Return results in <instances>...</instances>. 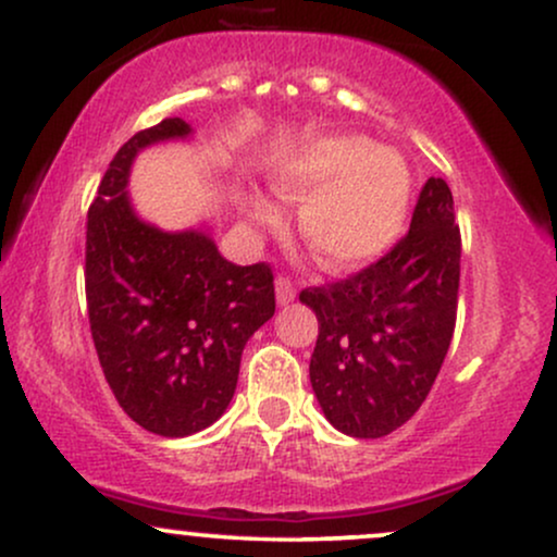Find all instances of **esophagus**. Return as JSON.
<instances>
[{
    "label": "esophagus",
    "instance_id": "1",
    "mask_svg": "<svg viewBox=\"0 0 557 557\" xmlns=\"http://www.w3.org/2000/svg\"><path fill=\"white\" fill-rule=\"evenodd\" d=\"M274 293H277V304L280 306L296 300V285H293L290 277H285V274H280V277L274 280Z\"/></svg>",
    "mask_w": 557,
    "mask_h": 557
}]
</instances>
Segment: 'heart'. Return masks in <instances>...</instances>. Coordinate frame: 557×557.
Wrapping results in <instances>:
<instances>
[{"label": "heart", "mask_w": 557, "mask_h": 557, "mask_svg": "<svg viewBox=\"0 0 557 557\" xmlns=\"http://www.w3.org/2000/svg\"><path fill=\"white\" fill-rule=\"evenodd\" d=\"M274 189L300 207V236L330 270H355L379 259L405 227L412 176L405 158L379 150L371 139L334 134L306 145L287 160ZM246 212L274 227L280 212L270 199L249 194Z\"/></svg>", "instance_id": "obj_1"}]
</instances>
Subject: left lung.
Instances as JSON below:
<instances>
[{
	"instance_id": "left-lung-1",
	"label": "left lung",
	"mask_w": 557,
	"mask_h": 557,
	"mask_svg": "<svg viewBox=\"0 0 557 557\" xmlns=\"http://www.w3.org/2000/svg\"><path fill=\"white\" fill-rule=\"evenodd\" d=\"M459 259L451 189L428 178L392 251L350 277L300 290L319 319L311 386L337 431L381 438L420 410L454 337Z\"/></svg>"
}]
</instances>
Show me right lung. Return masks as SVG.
Masks as SVG:
<instances>
[{
    "mask_svg": "<svg viewBox=\"0 0 557 557\" xmlns=\"http://www.w3.org/2000/svg\"><path fill=\"white\" fill-rule=\"evenodd\" d=\"M189 134L173 116L119 147L85 236L87 317L103 376L134 423L165 438L202 431L225 412L240 352L274 317L270 264H233L205 231L165 233L129 205L137 152Z\"/></svg>",
    "mask_w": 557,
    "mask_h": 557,
    "instance_id": "obj_1",
    "label": "right lung"
}]
</instances>
